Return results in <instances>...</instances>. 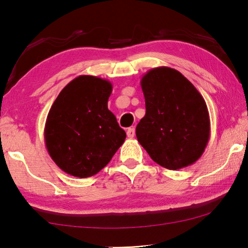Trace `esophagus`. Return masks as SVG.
<instances>
[{
	"label": "esophagus",
	"mask_w": 248,
	"mask_h": 248,
	"mask_svg": "<svg viewBox=\"0 0 248 248\" xmlns=\"http://www.w3.org/2000/svg\"><path fill=\"white\" fill-rule=\"evenodd\" d=\"M127 135L129 139H133L134 135H135V129L134 128H129L127 130Z\"/></svg>",
	"instance_id": "esophagus-1"
}]
</instances>
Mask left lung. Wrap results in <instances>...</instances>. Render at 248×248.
<instances>
[{"instance_id":"left-lung-1","label":"left lung","mask_w":248,"mask_h":248,"mask_svg":"<svg viewBox=\"0 0 248 248\" xmlns=\"http://www.w3.org/2000/svg\"><path fill=\"white\" fill-rule=\"evenodd\" d=\"M140 86L146 114L136 125L139 143L167 170L194 164L210 139L209 110L202 94L182 73L165 66L147 71Z\"/></svg>"}]
</instances>
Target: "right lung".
<instances>
[{
  "label": "right lung",
  "instance_id": "right-lung-1",
  "mask_svg": "<svg viewBox=\"0 0 248 248\" xmlns=\"http://www.w3.org/2000/svg\"><path fill=\"white\" fill-rule=\"evenodd\" d=\"M113 85L93 76H80L62 88L46 116L45 144L62 171L78 178L96 175L125 140L108 108Z\"/></svg>",
  "mask_w": 248,
  "mask_h": 248
}]
</instances>
